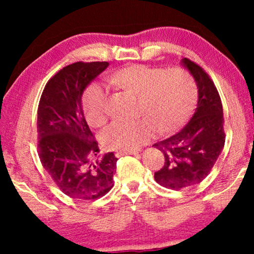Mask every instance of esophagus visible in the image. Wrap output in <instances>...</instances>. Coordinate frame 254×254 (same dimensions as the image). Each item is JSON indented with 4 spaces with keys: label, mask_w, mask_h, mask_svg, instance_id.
Instances as JSON below:
<instances>
[{
    "label": "esophagus",
    "mask_w": 254,
    "mask_h": 254,
    "mask_svg": "<svg viewBox=\"0 0 254 254\" xmlns=\"http://www.w3.org/2000/svg\"><path fill=\"white\" fill-rule=\"evenodd\" d=\"M138 154V151H124V150H120L119 152H117V157H121V156H125V155H136Z\"/></svg>",
    "instance_id": "1"
}]
</instances>
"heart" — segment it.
<instances>
[{"instance_id": "heart-1", "label": "heart", "mask_w": 254, "mask_h": 254, "mask_svg": "<svg viewBox=\"0 0 254 254\" xmlns=\"http://www.w3.org/2000/svg\"><path fill=\"white\" fill-rule=\"evenodd\" d=\"M118 88L137 96L136 113L144 118L116 120L103 130L102 140L112 150L131 151L140 148L156 133H175L189 120L196 104V85L183 69L152 68L134 64L111 76ZM107 92L97 83L86 89L83 110L89 125L98 127L107 118Z\"/></svg>"}]
</instances>
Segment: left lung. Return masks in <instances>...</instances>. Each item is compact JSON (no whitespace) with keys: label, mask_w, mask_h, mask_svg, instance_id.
I'll return each mask as SVG.
<instances>
[{"label":"left lung","mask_w":254,"mask_h":254,"mask_svg":"<svg viewBox=\"0 0 254 254\" xmlns=\"http://www.w3.org/2000/svg\"><path fill=\"white\" fill-rule=\"evenodd\" d=\"M180 64L195 81V112L179 133L155 144L165 157L164 166L155 172V180L173 190L202 182L221 155L225 141L223 107L213 81L189 59H183Z\"/></svg>","instance_id":"8db88e82"}]
</instances>
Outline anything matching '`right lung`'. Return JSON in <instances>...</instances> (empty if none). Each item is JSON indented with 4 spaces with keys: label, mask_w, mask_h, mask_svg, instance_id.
Listing matches in <instances>:
<instances>
[{
    "label": "right lung",
    "mask_w": 254,
    "mask_h": 254,
    "mask_svg": "<svg viewBox=\"0 0 254 254\" xmlns=\"http://www.w3.org/2000/svg\"><path fill=\"white\" fill-rule=\"evenodd\" d=\"M109 62H76L45 86L38 106V150L41 164L65 195L78 200L103 196L113 187L118 158L98 155L83 112V92Z\"/></svg>",
    "instance_id": "1"
}]
</instances>
